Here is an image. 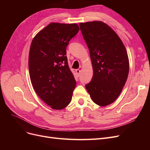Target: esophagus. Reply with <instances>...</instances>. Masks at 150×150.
I'll return each mask as SVG.
<instances>
[{
	"mask_svg": "<svg viewBox=\"0 0 150 150\" xmlns=\"http://www.w3.org/2000/svg\"><path fill=\"white\" fill-rule=\"evenodd\" d=\"M76 74H78V76H80V73H81V71L79 70V69H76Z\"/></svg>",
	"mask_w": 150,
	"mask_h": 150,
	"instance_id": "esophagus-1",
	"label": "esophagus"
}]
</instances>
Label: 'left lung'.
<instances>
[{"instance_id": "left-lung-1", "label": "left lung", "mask_w": 150, "mask_h": 150, "mask_svg": "<svg viewBox=\"0 0 150 150\" xmlns=\"http://www.w3.org/2000/svg\"><path fill=\"white\" fill-rule=\"evenodd\" d=\"M89 50L93 76L86 88L94 103L106 106L120 96L126 82L129 64L122 40L110 26L101 21L80 23Z\"/></svg>"}]
</instances>
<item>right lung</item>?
Here are the masks:
<instances>
[{
  "label": "right lung",
  "mask_w": 150,
  "mask_h": 150,
  "mask_svg": "<svg viewBox=\"0 0 150 150\" xmlns=\"http://www.w3.org/2000/svg\"><path fill=\"white\" fill-rule=\"evenodd\" d=\"M76 24L51 23L35 35L29 55L32 85L42 100L54 110L69 104L76 81L68 66L66 47L78 34Z\"/></svg>",
  "instance_id": "add662e5"
}]
</instances>
